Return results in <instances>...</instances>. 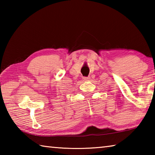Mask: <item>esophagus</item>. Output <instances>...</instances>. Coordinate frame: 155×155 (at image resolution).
<instances>
[{
	"label": "esophagus",
	"instance_id": "1",
	"mask_svg": "<svg viewBox=\"0 0 155 155\" xmlns=\"http://www.w3.org/2000/svg\"><path fill=\"white\" fill-rule=\"evenodd\" d=\"M90 77H83V80L84 81H90Z\"/></svg>",
	"mask_w": 155,
	"mask_h": 155
}]
</instances>
